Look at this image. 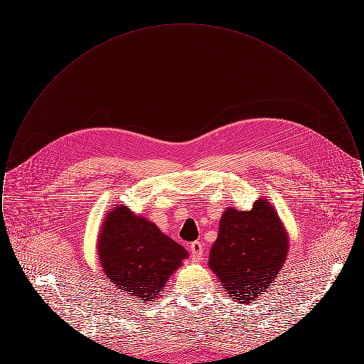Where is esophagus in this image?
I'll return each mask as SVG.
<instances>
[{"label":"esophagus","instance_id":"obj_1","mask_svg":"<svg viewBox=\"0 0 364 364\" xmlns=\"http://www.w3.org/2000/svg\"><path fill=\"white\" fill-rule=\"evenodd\" d=\"M191 257L195 262H200L203 259V244L200 242H191Z\"/></svg>","mask_w":364,"mask_h":364}]
</instances>
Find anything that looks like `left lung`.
<instances>
[{"label": "left lung", "mask_w": 364, "mask_h": 364, "mask_svg": "<svg viewBox=\"0 0 364 364\" xmlns=\"http://www.w3.org/2000/svg\"><path fill=\"white\" fill-rule=\"evenodd\" d=\"M287 252L288 236L274 208L259 199L250 211L226 210L208 264L228 297L250 303L279 274Z\"/></svg>", "instance_id": "obj_1"}]
</instances>
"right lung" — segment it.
Segmentation results:
<instances>
[{
	"label": "right lung",
	"mask_w": 364,
	"mask_h": 364,
	"mask_svg": "<svg viewBox=\"0 0 364 364\" xmlns=\"http://www.w3.org/2000/svg\"><path fill=\"white\" fill-rule=\"evenodd\" d=\"M105 276L139 301H153L181 260L184 247L128 208L110 211L98 240Z\"/></svg>",
	"instance_id": "add662e5"
}]
</instances>
